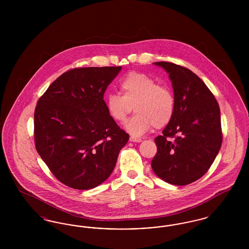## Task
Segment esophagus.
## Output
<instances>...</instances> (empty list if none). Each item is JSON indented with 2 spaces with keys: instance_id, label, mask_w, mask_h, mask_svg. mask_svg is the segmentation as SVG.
Returning <instances> with one entry per match:
<instances>
[{
  "instance_id": "esophagus-1",
  "label": "esophagus",
  "mask_w": 249,
  "mask_h": 249,
  "mask_svg": "<svg viewBox=\"0 0 249 249\" xmlns=\"http://www.w3.org/2000/svg\"><path fill=\"white\" fill-rule=\"evenodd\" d=\"M130 142H142V139H141V138H138V137H134V136H130Z\"/></svg>"
}]
</instances>
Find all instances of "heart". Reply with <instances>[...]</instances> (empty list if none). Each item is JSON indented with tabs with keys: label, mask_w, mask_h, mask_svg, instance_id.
Returning a JSON list of instances; mask_svg holds the SVG:
<instances>
[{
	"label": "heart",
	"mask_w": 249,
	"mask_h": 249,
	"mask_svg": "<svg viewBox=\"0 0 249 249\" xmlns=\"http://www.w3.org/2000/svg\"><path fill=\"white\" fill-rule=\"evenodd\" d=\"M121 95L110 93L106 98L109 117L123 123L133 107L136 114L125 128L133 136L167 126L176 113V97L172 89L139 71H130L119 82Z\"/></svg>",
	"instance_id": "1"
}]
</instances>
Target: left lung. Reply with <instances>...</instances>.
<instances>
[{
  "mask_svg": "<svg viewBox=\"0 0 249 249\" xmlns=\"http://www.w3.org/2000/svg\"><path fill=\"white\" fill-rule=\"evenodd\" d=\"M155 64L169 73L177 104L172 121L155 138L157 153L151 166L165 182L188 185L205 175L221 147L220 109L211 90L193 71L168 61Z\"/></svg>",
  "mask_w": 249,
  "mask_h": 249,
  "instance_id": "8db88e82",
  "label": "left lung"
}]
</instances>
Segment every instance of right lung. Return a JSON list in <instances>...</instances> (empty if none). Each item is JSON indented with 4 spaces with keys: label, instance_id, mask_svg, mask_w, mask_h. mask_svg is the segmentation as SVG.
<instances>
[{
    "label": "right lung",
    "instance_id": "obj_1",
    "mask_svg": "<svg viewBox=\"0 0 249 249\" xmlns=\"http://www.w3.org/2000/svg\"><path fill=\"white\" fill-rule=\"evenodd\" d=\"M120 70V66L71 69L37 102L36 150L53 176L71 189L89 190L106 181L129 140L109 117L104 100Z\"/></svg>",
    "mask_w": 249,
    "mask_h": 249
}]
</instances>
